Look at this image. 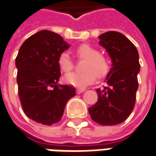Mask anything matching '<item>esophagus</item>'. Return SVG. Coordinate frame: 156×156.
I'll use <instances>...</instances> for the list:
<instances>
[{
    "instance_id": "34e87169",
    "label": "esophagus",
    "mask_w": 156,
    "mask_h": 156,
    "mask_svg": "<svg viewBox=\"0 0 156 156\" xmlns=\"http://www.w3.org/2000/svg\"><path fill=\"white\" fill-rule=\"evenodd\" d=\"M85 91H86V89H83V88H78V89H77V90H76V93L79 94H82V93H83V92H85Z\"/></svg>"
}]
</instances>
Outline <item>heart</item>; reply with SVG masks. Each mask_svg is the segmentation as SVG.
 <instances>
[{
	"instance_id": "heart-1",
	"label": "heart",
	"mask_w": 156,
	"mask_h": 156,
	"mask_svg": "<svg viewBox=\"0 0 156 156\" xmlns=\"http://www.w3.org/2000/svg\"><path fill=\"white\" fill-rule=\"evenodd\" d=\"M74 54L78 60H84L81 65L82 72H72L64 77V81L75 87H85L93 84L96 78L103 79L110 72L111 65L108 57L99 53L95 48L82 44L74 49ZM58 67L63 73H69L73 69L74 62L67 52L60 54Z\"/></svg>"
}]
</instances>
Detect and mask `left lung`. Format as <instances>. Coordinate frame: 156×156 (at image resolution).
<instances>
[{
  "instance_id": "1",
  "label": "left lung",
  "mask_w": 156,
  "mask_h": 156,
  "mask_svg": "<svg viewBox=\"0 0 156 156\" xmlns=\"http://www.w3.org/2000/svg\"><path fill=\"white\" fill-rule=\"evenodd\" d=\"M99 39L110 55L113 67L107 77V86L96 89L98 101L88 111L97 124L115 125L125 121L134 108L140 69L139 54L136 47L120 32H107Z\"/></svg>"
}]
</instances>
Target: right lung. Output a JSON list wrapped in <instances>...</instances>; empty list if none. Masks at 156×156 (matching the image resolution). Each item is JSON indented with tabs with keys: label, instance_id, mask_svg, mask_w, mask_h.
Segmentation results:
<instances>
[{
	"label": "right lung",
	"instance_id": "right-lung-1",
	"mask_svg": "<svg viewBox=\"0 0 156 156\" xmlns=\"http://www.w3.org/2000/svg\"><path fill=\"white\" fill-rule=\"evenodd\" d=\"M69 45L59 34L41 31L29 37L16 58L18 95L24 114L45 125L59 122L75 88L59 85L57 60Z\"/></svg>",
	"mask_w": 156,
	"mask_h": 156
}]
</instances>
